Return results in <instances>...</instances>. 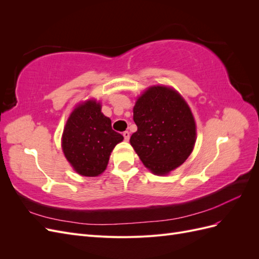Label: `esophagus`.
<instances>
[{
    "label": "esophagus",
    "instance_id": "obj_1",
    "mask_svg": "<svg viewBox=\"0 0 259 259\" xmlns=\"http://www.w3.org/2000/svg\"><path fill=\"white\" fill-rule=\"evenodd\" d=\"M123 136H124V139L126 140V142H128L130 140V132L128 131H125V132H123Z\"/></svg>",
    "mask_w": 259,
    "mask_h": 259
}]
</instances>
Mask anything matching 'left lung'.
Returning a JSON list of instances; mask_svg holds the SVG:
<instances>
[{"mask_svg":"<svg viewBox=\"0 0 259 259\" xmlns=\"http://www.w3.org/2000/svg\"><path fill=\"white\" fill-rule=\"evenodd\" d=\"M133 111L137 132L130 143L144 165L155 175L182 165L193 150L197 127L180 94L167 86H151L138 97Z\"/></svg>","mask_w":259,"mask_h":259,"instance_id":"1","label":"left lung"}]
</instances>
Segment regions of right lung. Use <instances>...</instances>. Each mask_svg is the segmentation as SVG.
Returning a JSON list of instances; mask_svg holds the SVG:
<instances>
[{"instance_id": "obj_1", "label": "right lung", "mask_w": 259, "mask_h": 259, "mask_svg": "<svg viewBox=\"0 0 259 259\" xmlns=\"http://www.w3.org/2000/svg\"><path fill=\"white\" fill-rule=\"evenodd\" d=\"M123 136L111 127V120L101 112V105L90 99L77 105L70 114L61 138L62 151L77 174L100 175Z\"/></svg>"}]
</instances>
